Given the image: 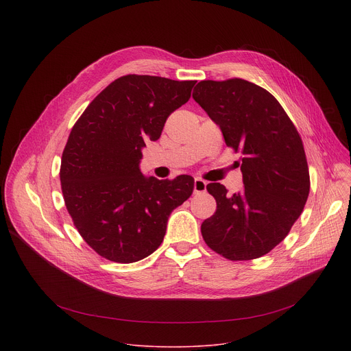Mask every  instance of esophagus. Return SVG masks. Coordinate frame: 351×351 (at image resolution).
<instances>
[{
	"label": "esophagus",
	"mask_w": 351,
	"mask_h": 351,
	"mask_svg": "<svg viewBox=\"0 0 351 351\" xmlns=\"http://www.w3.org/2000/svg\"><path fill=\"white\" fill-rule=\"evenodd\" d=\"M207 190V182L199 179V178H195L194 179V193L198 194V193H204Z\"/></svg>",
	"instance_id": "34e87169"
}]
</instances>
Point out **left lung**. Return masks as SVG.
Here are the masks:
<instances>
[{"label": "left lung", "mask_w": 351, "mask_h": 351, "mask_svg": "<svg viewBox=\"0 0 351 351\" xmlns=\"http://www.w3.org/2000/svg\"><path fill=\"white\" fill-rule=\"evenodd\" d=\"M193 98L221 128L226 145L243 154L240 193L207 184L217 211L203 222V239L232 261L263 257L287 236L308 198L302 137L278 99L252 82L203 80Z\"/></svg>", "instance_id": "8db88e82"}]
</instances>
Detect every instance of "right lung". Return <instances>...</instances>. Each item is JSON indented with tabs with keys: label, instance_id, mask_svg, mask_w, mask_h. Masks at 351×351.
Instances as JSON below:
<instances>
[{
	"label": "right lung",
	"instance_id": "1",
	"mask_svg": "<svg viewBox=\"0 0 351 351\" xmlns=\"http://www.w3.org/2000/svg\"><path fill=\"white\" fill-rule=\"evenodd\" d=\"M195 80L126 75L99 93L73 125L61 160V187L73 225L94 252L130 264L153 254L171 213L191 195L194 179L144 176L145 140L160 138L186 104Z\"/></svg>",
	"mask_w": 351,
	"mask_h": 351
}]
</instances>
